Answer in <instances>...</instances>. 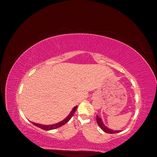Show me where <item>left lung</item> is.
Here are the masks:
<instances>
[{
  "label": "left lung",
  "mask_w": 157,
  "mask_h": 157,
  "mask_svg": "<svg viewBox=\"0 0 157 157\" xmlns=\"http://www.w3.org/2000/svg\"><path fill=\"white\" fill-rule=\"evenodd\" d=\"M96 121H97V122H98L99 126L100 127L101 129L103 132L107 133V134H116V133H118V132H121V130H113L111 129H109V128H108L105 124H103L101 118L99 117L98 115L96 116Z\"/></svg>",
  "instance_id": "1"
}]
</instances>
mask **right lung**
Here are the masks:
<instances>
[{
  "label": "right lung",
  "instance_id": "1",
  "mask_svg": "<svg viewBox=\"0 0 157 157\" xmlns=\"http://www.w3.org/2000/svg\"><path fill=\"white\" fill-rule=\"evenodd\" d=\"M77 106H75L72 109V111H71L69 115L67 117H66L64 120H63L62 121H61V122H59L58 123H56V124H55L43 125V124H38V123H35V122H32V123H33V124H34L35 126L39 127L40 128H41V129L44 130H50L56 129V128H58L59 127L62 126L63 125L65 124L66 123L68 122L69 121V120L71 119V118H72V117L73 116L74 113H75V111H76V109H77Z\"/></svg>",
  "mask_w": 157,
  "mask_h": 157
}]
</instances>
